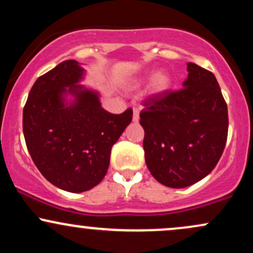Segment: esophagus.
I'll return each mask as SVG.
<instances>
[{"instance_id":"esophagus-1","label":"esophagus","mask_w":253,"mask_h":253,"mask_svg":"<svg viewBox=\"0 0 253 253\" xmlns=\"http://www.w3.org/2000/svg\"><path fill=\"white\" fill-rule=\"evenodd\" d=\"M139 109L138 107H134V108H133V121H134V123H138L139 121Z\"/></svg>"}]
</instances>
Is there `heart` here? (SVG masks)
<instances>
[{
    "label": "heart",
    "mask_w": 253,
    "mask_h": 253,
    "mask_svg": "<svg viewBox=\"0 0 253 253\" xmlns=\"http://www.w3.org/2000/svg\"><path fill=\"white\" fill-rule=\"evenodd\" d=\"M170 80L167 75L164 74H158L157 76L153 78L152 82V86L156 91H162V90L167 89L168 85H169Z\"/></svg>",
    "instance_id": "obj_1"
}]
</instances>
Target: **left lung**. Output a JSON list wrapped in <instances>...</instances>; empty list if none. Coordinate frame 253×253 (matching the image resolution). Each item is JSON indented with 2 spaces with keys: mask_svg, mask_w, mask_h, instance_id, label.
<instances>
[{
  "mask_svg": "<svg viewBox=\"0 0 253 253\" xmlns=\"http://www.w3.org/2000/svg\"><path fill=\"white\" fill-rule=\"evenodd\" d=\"M183 88L143 101L145 161L152 176L170 188L201 181L215 168L228 133L227 104L213 72L187 64Z\"/></svg>",
  "mask_w": 253,
  "mask_h": 253,
  "instance_id": "1",
  "label": "left lung"
}]
</instances>
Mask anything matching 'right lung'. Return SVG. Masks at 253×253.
<instances>
[{
    "label": "right lung",
    "mask_w": 253,
    "mask_h": 253,
    "mask_svg": "<svg viewBox=\"0 0 253 253\" xmlns=\"http://www.w3.org/2000/svg\"><path fill=\"white\" fill-rule=\"evenodd\" d=\"M83 69L65 60L40 76L24 107L22 128L27 150L42 175L60 189L86 191L103 179L112 146L130 124L132 108L112 114L98 94L77 84ZM71 93L75 101L65 102Z\"/></svg>",
    "instance_id": "obj_1"
}]
</instances>
